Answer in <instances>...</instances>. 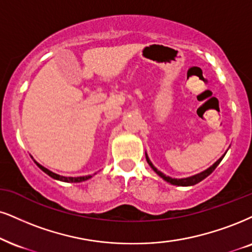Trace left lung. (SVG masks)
<instances>
[{
  "label": "left lung",
  "mask_w": 252,
  "mask_h": 252,
  "mask_svg": "<svg viewBox=\"0 0 252 252\" xmlns=\"http://www.w3.org/2000/svg\"><path fill=\"white\" fill-rule=\"evenodd\" d=\"M224 155H225V153H224ZM224 155H222V157L220 158V159L217 160L216 162L213 164V166H210L208 169H206V170H203V172L196 174V175L189 176V178H186V179H173V178H170V176L164 175L163 173H161L160 170H158L157 168H155V167L153 166V163L151 162L150 158L147 157V154H146V160H147V162H148V164H150V166H151V168L153 169L154 172L157 173L158 175L160 176V178H162V179L164 180V181L169 182L170 185H174V186H185V187H187V186H194V185H196V183L201 182L202 180L206 179L208 175H210V174H212V173L214 172V170H215L216 167L219 166L220 162H221L223 158H224Z\"/></svg>",
  "instance_id": "1"
}]
</instances>
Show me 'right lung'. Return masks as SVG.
<instances>
[{
    "mask_svg": "<svg viewBox=\"0 0 252 252\" xmlns=\"http://www.w3.org/2000/svg\"><path fill=\"white\" fill-rule=\"evenodd\" d=\"M35 162H36V161H35ZM36 164L39 167L40 169L43 170V172L48 174L49 176H51L52 179L60 180V181H63V182H83V181H86V180H89V179L92 178L91 175L78 176V178H66V176H62V175H58V174H56V173H52L51 170H49L48 168H45V167H43L42 164H39L38 162H36Z\"/></svg>",
    "mask_w": 252,
    "mask_h": 252,
    "instance_id": "right-lung-1",
    "label": "right lung"
}]
</instances>
